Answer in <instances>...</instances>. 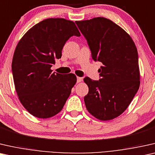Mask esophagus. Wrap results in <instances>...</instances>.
<instances>
[{
  "label": "esophagus",
  "mask_w": 155,
  "mask_h": 155,
  "mask_svg": "<svg viewBox=\"0 0 155 155\" xmlns=\"http://www.w3.org/2000/svg\"><path fill=\"white\" fill-rule=\"evenodd\" d=\"M83 80V78L81 77H77V83H80Z\"/></svg>",
  "instance_id": "34e87169"
}]
</instances>
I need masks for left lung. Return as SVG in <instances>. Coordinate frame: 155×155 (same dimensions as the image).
<instances>
[{"instance_id":"1","label":"left lung","mask_w":155,"mask_h":155,"mask_svg":"<svg viewBox=\"0 0 155 155\" xmlns=\"http://www.w3.org/2000/svg\"><path fill=\"white\" fill-rule=\"evenodd\" d=\"M94 60L102 63L99 81L84 78L88 93L87 110L100 121L117 118L125 111L140 84L138 51L127 32L110 19L95 17L77 21Z\"/></svg>"}]
</instances>
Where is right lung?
<instances>
[{"instance_id":"obj_1","label":"right lung","mask_w":155,"mask_h":155,"mask_svg":"<svg viewBox=\"0 0 155 155\" xmlns=\"http://www.w3.org/2000/svg\"><path fill=\"white\" fill-rule=\"evenodd\" d=\"M81 34L73 21L49 18L36 24L17 43L12 71L19 100L33 116L47 119L62 110L77 83L72 73H53L66 41Z\"/></svg>"}]
</instances>
